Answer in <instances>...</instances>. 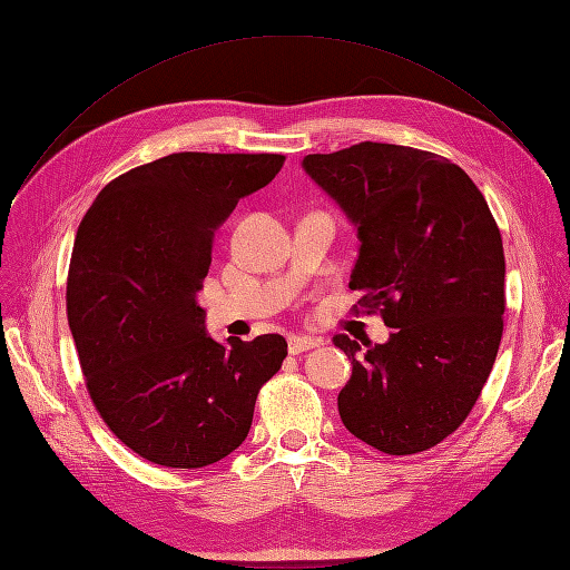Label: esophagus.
Instances as JSON below:
<instances>
[{"label": "esophagus", "instance_id": "esophagus-1", "mask_svg": "<svg viewBox=\"0 0 570 570\" xmlns=\"http://www.w3.org/2000/svg\"><path fill=\"white\" fill-rule=\"evenodd\" d=\"M321 340L318 337H309V335H288V352L295 356V354H303L307 350H314V346H318Z\"/></svg>", "mask_w": 570, "mask_h": 570}]
</instances>
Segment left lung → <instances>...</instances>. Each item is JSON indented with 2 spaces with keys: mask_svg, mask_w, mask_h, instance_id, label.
<instances>
[{
  "mask_svg": "<svg viewBox=\"0 0 570 570\" xmlns=\"http://www.w3.org/2000/svg\"><path fill=\"white\" fill-rule=\"evenodd\" d=\"M303 169L356 226L350 288L382 312L384 344L335 335L352 361L342 424L384 454L431 450L480 399L499 354L505 258L484 195L448 158L361 141Z\"/></svg>",
  "mask_w": 570,
  "mask_h": 570,
  "instance_id": "left-lung-1",
  "label": "left lung"
}]
</instances>
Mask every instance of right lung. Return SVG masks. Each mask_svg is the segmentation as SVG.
I'll return each instance as SVG.
<instances>
[{
    "mask_svg": "<svg viewBox=\"0 0 570 570\" xmlns=\"http://www.w3.org/2000/svg\"><path fill=\"white\" fill-rule=\"evenodd\" d=\"M277 154H171L95 197L73 239L67 318L90 399L111 433L167 468H203L249 435L286 340L207 335L197 291L214 233L275 179Z\"/></svg>",
    "mask_w": 570,
    "mask_h": 570,
    "instance_id": "1",
    "label": "right lung"
}]
</instances>
